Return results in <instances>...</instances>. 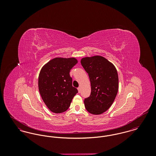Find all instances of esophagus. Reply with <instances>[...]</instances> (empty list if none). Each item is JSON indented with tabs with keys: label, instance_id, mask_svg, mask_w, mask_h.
<instances>
[{
	"label": "esophagus",
	"instance_id": "1",
	"mask_svg": "<svg viewBox=\"0 0 156 156\" xmlns=\"http://www.w3.org/2000/svg\"><path fill=\"white\" fill-rule=\"evenodd\" d=\"M78 92L80 93L81 92V87H78Z\"/></svg>",
	"mask_w": 156,
	"mask_h": 156
}]
</instances>
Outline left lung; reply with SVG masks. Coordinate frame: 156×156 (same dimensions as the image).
<instances>
[{
    "instance_id": "1",
    "label": "left lung",
    "mask_w": 156,
    "mask_h": 156,
    "mask_svg": "<svg viewBox=\"0 0 156 156\" xmlns=\"http://www.w3.org/2000/svg\"><path fill=\"white\" fill-rule=\"evenodd\" d=\"M82 66L88 74L91 92L84 99L87 111L100 115L111 106L118 92L119 79L115 67L101 56L83 58Z\"/></svg>"
}]
</instances>
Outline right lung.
<instances>
[{"mask_svg":"<svg viewBox=\"0 0 156 156\" xmlns=\"http://www.w3.org/2000/svg\"><path fill=\"white\" fill-rule=\"evenodd\" d=\"M78 62L75 58H55L48 62L38 76V89L41 97L51 111H66L78 92L73 87L69 75L71 69Z\"/></svg>","mask_w":156,"mask_h":156,"instance_id":"obj_1","label":"right lung"}]
</instances>
